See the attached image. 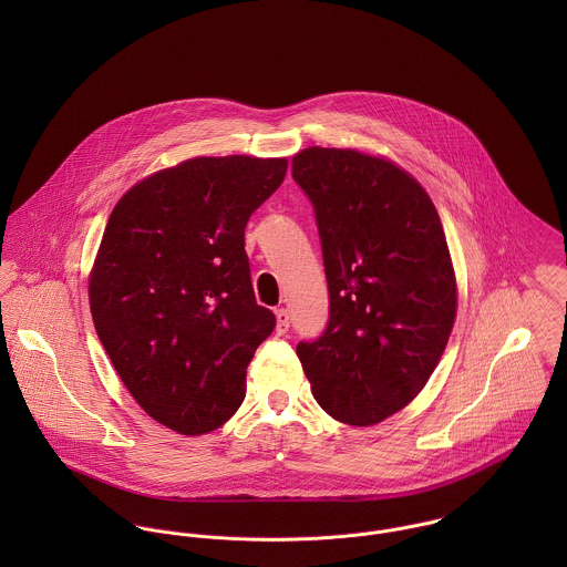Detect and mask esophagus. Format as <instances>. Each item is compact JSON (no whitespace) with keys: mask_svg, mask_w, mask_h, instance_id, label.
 <instances>
[{"mask_svg":"<svg viewBox=\"0 0 567 567\" xmlns=\"http://www.w3.org/2000/svg\"><path fill=\"white\" fill-rule=\"evenodd\" d=\"M290 329V312L286 308L277 310V333H286Z\"/></svg>","mask_w":567,"mask_h":567,"instance_id":"1","label":"esophagus"}]
</instances>
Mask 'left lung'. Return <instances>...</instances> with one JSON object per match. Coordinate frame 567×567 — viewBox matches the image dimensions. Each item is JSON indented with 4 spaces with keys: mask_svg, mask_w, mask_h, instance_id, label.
Here are the masks:
<instances>
[{
    "mask_svg": "<svg viewBox=\"0 0 567 567\" xmlns=\"http://www.w3.org/2000/svg\"><path fill=\"white\" fill-rule=\"evenodd\" d=\"M292 178L315 205L329 321L297 355L329 416L373 425L410 404L436 369L456 319V279L441 218L395 163L306 148Z\"/></svg>",
    "mask_w": 567,
    "mask_h": 567,
    "instance_id": "left-lung-1",
    "label": "left lung"
}]
</instances>
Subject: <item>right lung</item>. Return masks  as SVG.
I'll use <instances>...</instances> for the list:
<instances>
[{"label": "right lung", "instance_id": "add662e5", "mask_svg": "<svg viewBox=\"0 0 567 567\" xmlns=\"http://www.w3.org/2000/svg\"><path fill=\"white\" fill-rule=\"evenodd\" d=\"M288 159L196 157L131 187L89 277L97 338L155 421L198 436L246 395V367L272 333L257 306L244 229Z\"/></svg>", "mask_w": 567, "mask_h": 567}]
</instances>
